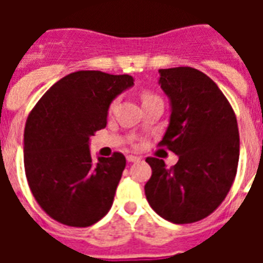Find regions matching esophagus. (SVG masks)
<instances>
[{"label": "esophagus", "instance_id": "1", "mask_svg": "<svg viewBox=\"0 0 263 263\" xmlns=\"http://www.w3.org/2000/svg\"><path fill=\"white\" fill-rule=\"evenodd\" d=\"M127 161H128V162H139L140 158H139V157H136V156H128Z\"/></svg>", "mask_w": 263, "mask_h": 263}]
</instances>
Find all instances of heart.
Wrapping results in <instances>:
<instances>
[{
    "mask_svg": "<svg viewBox=\"0 0 263 263\" xmlns=\"http://www.w3.org/2000/svg\"><path fill=\"white\" fill-rule=\"evenodd\" d=\"M154 98H158V97H157L156 94L150 92V91H144L143 94H142V101H143V103L148 102V101H152V99ZM116 106H117V99H113V101L110 102V105H109V113H113Z\"/></svg>",
    "mask_w": 263,
    "mask_h": 263,
    "instance_id": "obj_1",
    "label": "heart"
}]
</instances>
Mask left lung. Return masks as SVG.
Returning <instances> with one entry per match:
<instances>
[{
	"mask_svg": "<svg viewBox=\"0 0 263 263\" xmlns=\"http://www.w3.org/2000/svg\"><path fill=\"white\" fill-rule=\"evenodd\" d=\"M161 88L171 99V121L158 146L179 156L166 168L147 157L152 177L144 194L153 210L173 224L203 220L228 195L239 162L235 111L208 75L191 67L160 69Z\"/></svg>",
	"mask_w": 263,
	"mask_h": 263,
	"instance_id": "8db88e82",
	"label": "left lung"
}]
</instances>
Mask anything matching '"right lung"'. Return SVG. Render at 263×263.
Segmentation results:
<instances>
[{
  "instance_id": "obj_1",
  "label": "right lung",
  "mask_w": 263,
  "mask_h": 263,
  "mask_svg": "<svg viewBox=\"0 0 263 263\" xmlns=\"http://www.w3.org/2000/svg\"><path fill=\"white\" fill-rule=\"evenodd\" d=\"M129 75L78 71L60 79L31 110L24 128V169L30 190L53 220L76 228L110 210L125 157L91 160L90 138L106 127L113 99L131 87Z\"/></svg>"
}]
</instances>
